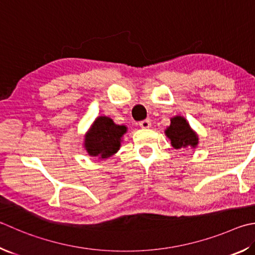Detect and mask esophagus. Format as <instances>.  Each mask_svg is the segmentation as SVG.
I'll list each match as a JSON object with an SVG mask.
<instances>
[{"instance_id": "34e87169", "label": "esophagus", "mask_w": 255, "mask_h": 255, "mask_svg": "<svg viewBox=\"0 0 255 255\" xmlns=\"http://www.w3.org/2000/svg\"><path fill=\"white\" fill-rule=\"evenodd\" d=\"M151 126V122L149 119H145V120H141L139 123V127L142 129H147Z\"/></svg>"}]
</instances>
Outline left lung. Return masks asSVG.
Segmentation results:
<instances>
[{
  "instance_id": "8db88e82",
  "label": "left lung",
  "mask_w": 255,
  "mask_h": 255,
  "mask_svg": "<svg viewBox=\"0 0 255 255\" xmlns=\"http://www.w3.org/2000/svg\"><path fill=\"white\" fill-rule=\"evenodd\" d=\"M165 132L176 149L185 147H195L198 142L196 133L192 130L186 120L180 116L172 119L170 126L166 129Z\"/></svg>"
}]
</instances>
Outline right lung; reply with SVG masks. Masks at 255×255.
Returning a JSON list of instances; mask_svg holds the SVG:
<instances>
[{
  "instance_id": "obj_1",
  "label": "right lung",
  "mask_w": 255,
  "mask_h": 255,
  "mask_svg": "<svg viewBox=\"0 0 255 255\" xmlns=\"http://www.w3.org/2000/svg\"><path fill=\"white\" fill-rule=\"evenodd\" d=\"M126 130V127L116 125L108 117H98L86 137V149L91 156L107 158L118 151Z\"/></svg>"
}]
</instances>
